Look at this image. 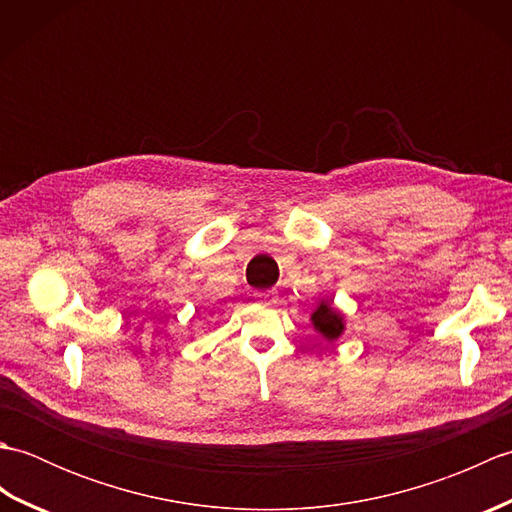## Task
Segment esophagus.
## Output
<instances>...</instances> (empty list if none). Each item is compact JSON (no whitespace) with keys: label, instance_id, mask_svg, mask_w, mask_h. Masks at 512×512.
Here are the masks:
<instances>
[{"label":"esophagus","instance_id":"obj_1","mask_svg":"<svg viewBox=\"0 0 512 512\" xmlns=\"http://www.w3.org/2000/svg\"><path fill=\"white\" fill-rule=\"evenodd\" d=\"M273 297H275V292H273V290H268V292H259V299H262V301H273Z\"/></svg>","mask_w":512,"mask_h":512}]
</instances>
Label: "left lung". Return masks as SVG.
<instances>
[{
    "instance_id": "left-lung-1",
    "label": "left lung",
    "mask_w": 512,
    "mask_h": 512,
    "mask_svg": "<svg viewBox=\"0 0 512 512\" xmlns=\"http://www.w3.org/2000/svg\"><path fill=\"white\" fill-rule=\"evenodd\" d=\"M310 319H312L314 330H317L325 341H336L343 334V330H345L343 314L332 306L330 299L321 301L319 306H317V310L312 312Z\"/></svg>"
}]
</instances>
